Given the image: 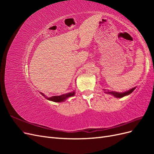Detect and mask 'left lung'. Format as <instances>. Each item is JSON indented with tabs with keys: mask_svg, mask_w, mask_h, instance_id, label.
Wrapping results in <instances>:
<instances>
[{
	"mask_svg": "<svg viewBox=\"0 0 154 154\" xmlns=\"http://www.w3.org/2000/svg\"><path fill=\"white\" fill-rule=\"evenodd\" d=\"M136 87H134L132 88H131V89H130L127 91H125V92H116V91H110L109 90H107V91H106L105 89H103L104 91V92L106 93V94H110L112 96H113L116 97H118V98H122V97H124V96H128L129 94H131V93L136 89Z\"/></svg>",
	"mask_w": 154,
	"mask_h": 154,
	"instance_id": "obj_1",
	"label": "left lung"
}]
</instances>
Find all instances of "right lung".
<instances>
[{
    "label": "right lung",
    "instance_id": "add662e5",
    "mask_svg": "<svg viewBox=\"0 0 154 154\" xmlns=\"http://www.w3.org/2000/svg\"><path fill=\"white\" fill-rule=\"evenodd\" d=\"M40 93L45 97V98H46L47 100H48L49 101H54V102H58L59 103V102L65 101L67 98H69V97H72V96L75 95V91H72V92H69V93H66V94H64L60 95V96H51L49 97L46 96L42 92H40Z\"/></svg>",
    "mask_w": 154,
    "mask_h": 154
}]
</instances>
